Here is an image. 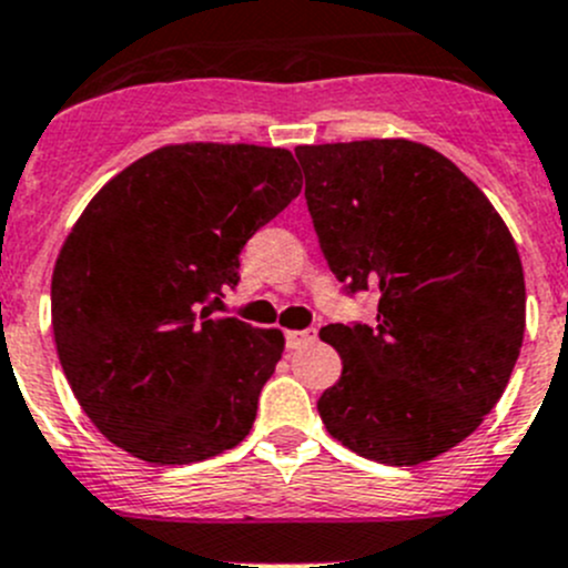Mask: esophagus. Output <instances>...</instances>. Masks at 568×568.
Instances as JSON below:
<instances>
[{
  "label": "esophagus",
  "mask_w": 568,
  "mask_h": 568,
  "mask_svg": "<svg viewBox=\"0 0 568 568\" xmlns=\"http://www.w3.org/2000/svg\"><path fill=\"white\" fill-rule=\"evenodd\" d=\"M286 347H290V351H295V347H301V345H308V342H314L317 339V331L314 328H303V331H286Z\"/></svg>",
  "instance_id": "34e87169"
}]
</instances>
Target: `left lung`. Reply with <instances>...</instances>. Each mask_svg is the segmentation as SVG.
I'll list each match as a JSON object with an SVG mask.
<instances>
[{
  "label": "left lung",
  "mask_w": 568,
  "mask_h": 568,
  "mask_svg": "<svg viewBox=\"0 0 568 568\" xmlns=\"http://www.w3.org/2000/svg\"><path fill=\"white\" fill-rule=\"evenodd\" d=\"M306 206L347 295L375 323H331L342 375L317 400L347 450L389 467L442 456L497 406L525 336V273L491 201L414 140L297 145Z\"/></svg>",
  "instance_id": "obj_1"
}]
</instances>
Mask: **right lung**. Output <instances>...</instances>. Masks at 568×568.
Here are the masks:
<instances>
[{"instance_id":"1","label":"right lung","mask_w":568,"mask_h":568,"mask_svg":"<svg viewBox=\"0 0 568 568\" xmlns=\"http://www.w3.org/2000/svg\"><path fill=\"white\" fill-rule=\"evenodd\" d=\"M286 149L165 145L118 173L52 276L60 364L82 412L149 464H193L248 436L284 353L276 328L212 317L240 251L297 199Z\"/></svg>"}]
</instances>
